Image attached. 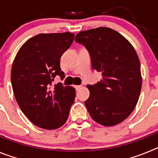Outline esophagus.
Listing matches in <instances>:
<instances>
[{
	"label": "esophagus",
	"instance_id": "1",
	"mask_svg": "<svg viewBox=\"0 0 158 158\" xmlns=\"http://www.w3.org/2000/svg\"><path fill=\"white\" fill-rule=\"evenodd\" d=\"M81 87L82 85H75V89H76V90H79Z\"/></svg>",
	"mask_w": 158,
	"mask_h": 158
}]
</instances>
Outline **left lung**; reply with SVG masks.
I'll list each match as a JSON object with an SVG mask.
<instances>
[{"label": "left lung", "instance_id": "8db88e82", "mask_svg": "<svg viewBox=\"0 0 158 158\" xmlns=\"http://www.w3.org/2000/svg\"><path fill=\"white\" fill-rule=\"evenodd\" d=\"M75 41L90 53L92 67L102 80L88 85L85 102L93 119L100 125L115 126L134 111L142 89L139 58L131 43L118 31L100 27L79 32Z\"/></svg>", "mask_w": 158, "mask_h": 158}]
</instances>
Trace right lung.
<instances>
[{"label":"right lung","instance_id":"right-lung-1","mask_svg":"<svg viewBox=\"0 0 158 158\" xmlns=\"http://www.w3.org/2000/svg\"><path fill=\"white\" fill-rule=\"evenodd\" d=\"M73 39L70 32L39 34L23 43L14 59L11 81L15 98L29 120L43 129L62 127L74 102V88L52 85L57 75L65 77L60 58Z\"/></svg>","mask_w":158,"mask_h":158}]
</instances>
